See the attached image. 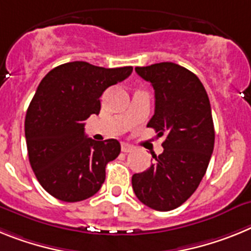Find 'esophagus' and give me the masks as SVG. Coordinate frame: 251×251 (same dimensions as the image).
I'll return each instance as SVG.
<instances>
[{
  "mask_svg": "<svg viewBox=\"0 0 251 251\" xmlns=\"http://www.w3.org/2000/svg\"><path fill=\"white\" fill-rule=\"evenodd\" d=\"M121 150H123V152H130L134 150V148H132L131 145H128V144L123 143L121 144Z\"/></svg>",
  "mask_w": 251,
  "mask_h": 251,
  "instance_id": "1",
  "label": "esophagus"
}]
</instances>
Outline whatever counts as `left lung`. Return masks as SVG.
I'll list each match as a JSON object with an SVG mask.
<instances>
[{
	"mask_svg": "<svg viewBox=\"0 0 251 251\" xmlns=\"http://www.w3.org/2000/svg\"><path fill=\"white\" fill-rule=\"evenodd\" d=\"M155 91V111L148 123L165 136L164 151L143 173L132 176L136 197L156 211H171L191 197L207 171L215 144L211 104L195 73L176 63L136 67Z\"/></svg>",
	"mask_w": 251,
	"mask_h": 251,
	"instance_id": "obj_1",
	"label": "left lung"
}]
</instances>
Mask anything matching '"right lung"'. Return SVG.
<instances>
[{"mask_svg":"<svg viewBox=\"0 0 251 251\" xmlns=\"http://www.w3.org/2000/svg\"><path fill=\"white\" fill-rule=\"evenodd\" d=\"M131 72L132 67L71 62L43 78L26 112L25 138L30 165L49 195L78 202L100 191L106 165L119 156L121 147L115 139L87 138L83 121L99 115L102 93Z\"/></svg>","mask_w":251,"mask_h":251,"instance_id":"1","label":"right lung"}]
</instances>
